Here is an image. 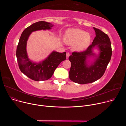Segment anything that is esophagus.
<instances>
[{
    "instance_id": "esophagus-1",
    "label": "esophagus",
    "mask_w": 126,
    "mask_h": 126,
    "mask_svg": "<svg viewBox=\"0 0 126 126\" xmlns=\"http://www.w3.org/2000/svg\"><path fill=\"white\" fill-rule=\"evenodd\" d=\"M69 56H70V53H66V59H68Z\"/></svg>"
}]
</instances>
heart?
<instances>
[{"instance_id": "1", "label": "heart", "mask_w": 126, "mask_h": 126, "mask_svg": "<svg viewBox=\"0 0 126 126\" xmlns=\"http://www.w3.org/2000/svg\"><path fill=\"white\" fill-rule=\"evenodd\" d=\"M64 40L67 44L72 45L74 50L82 51L86 49L90 44L91 36L83 30L72 28L66 31Z\"/></svg>"}]
</instances>
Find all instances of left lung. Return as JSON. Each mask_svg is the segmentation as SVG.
Returning <instances> with one entry per match:
<instances>
[{
	"label": "left lung",
	"instance_id": "left-lung-1",
	"mask_svg": "<svg viewBox=\"0 0 126 126\" xmlns=\"http://www.w3.org/2000/svg\"><path fill=\"white\" fill-rule=\"evenodd\" d=\"M96 37L87 49L81 52H74L69 57L71 63L69 78L75 83L85 84L92 83L101 78L104 75L112 56V47L108 36L99 29L93 28ZM97 47L99 54L96 56L93 49ZM96 57L91 64L87 63L88 58Z\"/></svg>",
	"mask_w": 126,
	"mask_h": 126
}]
</instances>
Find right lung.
Listing matches in <instances>:
<instances>
[{
    "label": "right lung",
    "mask_w": 126,
    "mask_h": 126,
    "mask_svg": "<svg viewBox=\"0 0 126 126\" xmlns=\"http://www.w3.org/2000/svg\"><path fill=\"white\" fill-rule=\"evenodd\" d=\"M54 26L50 23L41 21L27 27L22 33L16 49V57L19 68L27 77L36 81L50 79L61 62L66 60V52L53 51L44 60L35 63L30 60L26 51L27 41L30 34L35 31L49 30Z\"/></svg>",
    "instance_id": "obj_1"
}]
</instances>
